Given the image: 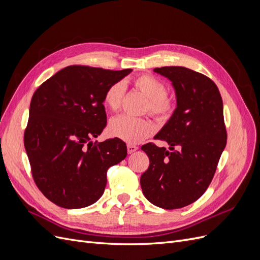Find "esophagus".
I'll return each mask as SVG.
<instances>
[{"mask_svg": "<svg viewBox=\"0 0 260 260\" xmlns=\"http://www.w3.org/2000/svg\"><path fill=\"white\" fill-rule=\"evenodd\" d=\"M127 148H128V153L129 154H132V153H135L137 149L139 148L137 145H132V144H128V146H127Z\"/></svg>", "mask_w": 260, "mask_h": 260, "instance_id": "1", "label": "esophagus"}]
</instances>
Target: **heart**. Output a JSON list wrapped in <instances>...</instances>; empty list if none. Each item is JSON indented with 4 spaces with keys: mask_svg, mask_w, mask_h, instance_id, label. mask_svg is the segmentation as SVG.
<instances>
[{
    "mask_svg": "<svg viewBox=\"0 0 260 260\" xmlns=\"http://www.w3.org/2000/svg\"><path fill=\"white\" fill-rule=\"evenodd\" d=\"M136 88L147 98L145 111L153 116L165 119L174 112V101L166 94V85L152 75H141L133 80ZM125 86L123 82L118 81L108 86L104 95L105 105L113 112L120 108L124 96ZM109 131L118 139L128 143H139L154 131V124L145 118H135L130 116H118L111 121Z\"/></svg>",
    "mask_w": 260,
    "mask_h": 260,
    "instance_id": "obj_1",
    "label": "heart"
}]
</instances>
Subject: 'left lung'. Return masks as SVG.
Listing matches in <instances>:
<instances>
[{"instance_id":"8db88e82","label":"left lung","mask_w":260,"mask_h":260,"mask_svg":"<svg viewBox=\"0 0 260 260\" xmlns=\"http://www.w3.org/2000/svg\"><path fill=\"white\" fill-rule=\"evenodd\" d=\"M154 72L169 79L176 92L175 112L155 136L172 152L153 143L141 147L149 167L140 183L155 206L182 208L205 193L225 147L222 99L214 81L192 69L169 66Z\"/></svg>"}]
</instances>
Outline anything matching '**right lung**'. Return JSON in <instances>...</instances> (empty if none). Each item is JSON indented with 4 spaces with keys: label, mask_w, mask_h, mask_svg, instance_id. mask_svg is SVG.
<instances>
[{
    "label": "right lung",
    "mask_w": 260,
    "mask_h": 260,
    "mask_svg": "<svg viewBox=\"0 0 260 260\" xmlns=\"http://www.w3.org/2000/svg\"><path fill=\"white\" fill-rule=\"evenodd\" d=\"M131 72L68 66L34 93L23 143L37 186L57 206L77 209L95 203L104 193L107 169L127 156L120 139H91L106 127L108 86Z\"/></svg>",
    "instance_id": "add662e5"
}]
</instances>
